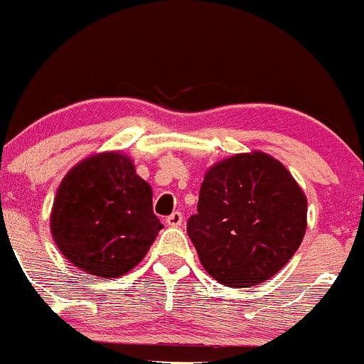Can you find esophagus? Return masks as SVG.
Masks as SVG:
<instances>
[{"label":"esophagus","instance_id":"34e87169","mask_svg":"<svg viewBox=\"0 0 364 364\" xmlns=\"http://www.w3.org/2000/svg\"><path fill=\"white\" fill-rule=\"evenodd\" d=\"M165 223L168 224V226H174V228H178V226H181L183 224V213L181 212L171 213V215L165 219Z\"/></svg>","mask_w":364,"mask_h":364}]
</instances>
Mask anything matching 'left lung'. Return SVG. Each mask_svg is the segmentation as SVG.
Instances as JSON below:
<instances>
[{
  "instance_id": "obj_1",
  "label": "left lung",
  "mask_w": 364,
  "mask_h": 364,
  "mask_svg": "<svg viewBox=\"0 0 364 364\" xmlns=\"http://www.w3.org/2000/svg\"><path fill=\"white\" fill-rule=\"evenodd\" d=\"M307 228V198L291 172L264 152L210 166L198 213L186 224L203 267L226 287H253L296 253Z\"/></svg>"
}]
</instances>
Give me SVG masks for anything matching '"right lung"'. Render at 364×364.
<instances>
[{"label": "right lung", "instance_id": "1", "mask_svg": "<svg viewBox=\"0 0 364 364\" xmlns=\"http://www.w3.org/2000/svg\"><path fill=\"white\" fill-rule=\"evenodd\" d=\"M163 224L152 212V188L122 152L90 156L64 176L50 230L73 266L117 278L141 262Z\"/></svg>", "mask_w": 364, "mask_h": 364}]
</instances>
